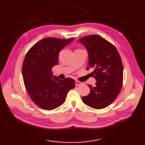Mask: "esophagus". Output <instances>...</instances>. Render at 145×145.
<instances>
[{
  "label": "esophagus",
  "mask_w": 145,
  "mask_h": 145,
  "mask_svg": "<svg viewBox=\"0 0 145 145\" xmlns=\"http://www.w3.org/2000/svg\"><path fill=\"white\" fill-rule=\"evenodd\" d=\"M82 84H83V83H82V82H79V81H78V80H76V81H75V85L76 86H79V85H82Z\"/></svg>",
  "instance_id": "esophagus-1"
}]
</instances>
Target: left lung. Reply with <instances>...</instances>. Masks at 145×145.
I'll return each instance as SVG.
<instances>
[{
  "label": "left lung",
  "mask_w": 145,
  "mask_h": 145,
  "mask_svg": "<svg viewBox=\"0 0 145 145\" xmlns=\"http://www.w3.org/2000/svg\"><path fill=\"white\" fill-rule=\"evenodd\" d=\"M78 42L85 46L89 56L88 69L96 82L88 96L82 97L86 105L96 109L107 107L119 94L122 86L123 67L119 53L114 46L104 38L96 35L80 38Z\"/></svg>",
  "instance_id": "1"
}]
</instances>
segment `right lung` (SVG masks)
<instances>
[{"instance_id":"1","label":"right lung","mask_w":145,"mask_h":145,"mask_svg":"<svg viewBox=\"0 0 145 145\" xmlns=\"http://www.w3.org/2000/svg\"><path fill=\"white\" fill-rule=\"evenodd\" d=\"M46 37L30 49L22 66V75L27 92L40 108L51 110L62 105L69 91L75 87L72 78L61 80L53 75L60 51L73 40Z\"/></svg>"}]
</instances>
